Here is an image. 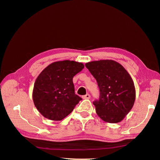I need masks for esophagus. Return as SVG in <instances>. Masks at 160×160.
Listing matches in <instances>:
<instances>
[{
  "label": "esophagus",
  "instance_id": "1",
  "mask_svg": "<svg viewBox=\"0 0 160 160\" xmlns=\"http://www.w3.org/2000/svg\"><path fill=\"white\" fill-rule=\"evenodd\" d=\"M90 98V95L89 94H86L83 96V99H89Z\"/></svg>",
  "mask_w": 160,
  "mask_h": 160
}]
</instances>
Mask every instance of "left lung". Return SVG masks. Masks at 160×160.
Here are the masks:
<instances>
[{
	"instance_id": "1",
	"label": "left lung",
	"mask_w": 160,
	"mask_h": 160,
	"mask_svg": "<svg viewBox=\"0 0 160 160\" xmlns=\"http://www.w3.org/2000/svg\"><path fill=\"white\" fill-rule=\"evenodd\" d=\"M85 67L96 79L100 91L99 99L93 102L97 114L106 122H120L135 102L132 77L122 65L112 60L92 61Z\"/></svg>"
}]
</instances>
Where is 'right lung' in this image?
I'll return each mask as SVG.
<instances>
[{
  "label": "right lung",
  "instance_id": "add662e5",
  "mask_svg": "<svg viewBox=\"0 0 160 160\" xmlns=\"http://www.w3.org/2000/svg\"><path fill=\"white\" fill-rule=\"evenodd\" d=\"M84 65L73 61L52 62L38 76L32 99L35 107L45 118L60 121L70 114L82 99L75 93L72 78Z\"/></svg>",
  "mask_w": 160,
  "mask_h": 160
}]
</instances>
